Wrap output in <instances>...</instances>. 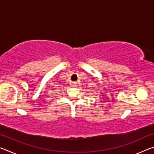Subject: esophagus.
Wrapping results in <instances>:
<instances>
[{
  "instance_id": "34e87169",
  "label": "esophagus",
  "mask_w": 154,
  "mask_h": 154,
  "mask_svg": "<svg viewBox=\"0 0 154 154\" xmlns=\"http://www.w3.org/2000/svg\"><path fill=\"white\" fill-rule=\"evenodd\" d=\"M77 85V83H75V82H72V87H76Z\"/></svg>"
}]
</instances>
